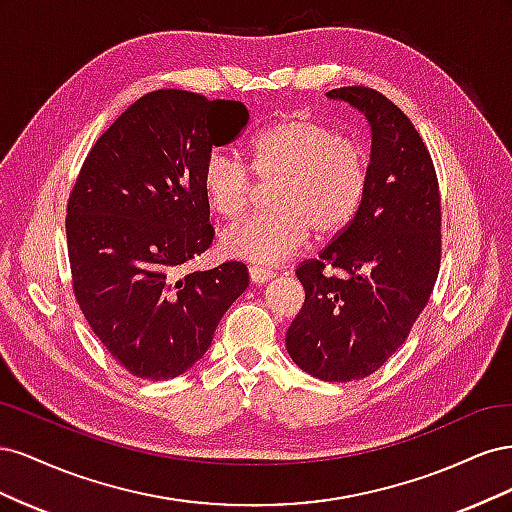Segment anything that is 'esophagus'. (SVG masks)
I'll list each match as a JSON object with an SVG mask.
<instances>
[{"instance_id": "esophagus-1", "label": "esophagus", "mask_w": 512, "mask_h": 512, "mask_svg": "<svg viewBox=\"0 0 512 512\" xmlns=\"http://www.w3.org/2000/svg\"><path fill=\"white\" fill-rule=\"evenodd\" d=\"M275 273L271 269H265V267H250V280L254 284H265L269 280H273Z\"/></svg>"}]
</instances>
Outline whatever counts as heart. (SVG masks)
Masks as SVG:
<instances>
[{
	"label": "heart",
	"instance_id": "1",
	"mask_svg": "<svg viewBox=\"0 0 512 512\" xmlns=\"http://www.w3.org/2000/svg\"><path fill=\"white\" fill-rule=\"evenodd\" d=\"M260 183H273V209L250 215L222 232L228 256L275 265L297 254L312 235L342 232L367 192V156L359 143L327 123L292 115L262 128L250 145V166L226 149H211L203 164L209 207L226 220L239 218Z\"/></svg>",
	"mask_w": 512,
	"mask_h": 512
}]
</instances>
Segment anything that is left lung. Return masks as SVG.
<instances>
[{"instance_id": "1", "label": "left lung", "mask_w": 512, "mask_h": 512, "mask_svg": "<svg viewBox=\"0 0 512 512\" xmlns=\"http://www.w3.org/2000/svg\"><path fill=\"white\" fill-rule=\"evenodd\" d=\"M327 96L369 123L367 192L352 222L299 265L305 303L286 348L314 378L350 382L389 361L425 309L440 271L442 213L436 168L401 108L361 85Z\"/></svg>"}]
</instances>
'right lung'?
<instances>
[{
    "mask_svg": "<svg viewBox=\"0 0 512 512\" xmlns=\"http://www.w3.org/2000/svg\"><path fill=\"white\" fill-rule=\"evenodd\" d=\"M235 100L181 89L138 98L108 128L68 198L72 288L91 331L132 376L170 380L203 359L250 284L243 262L179 275L213 241L203 164L241 134Z\"/></svg>",
    "mask_w": 512,
    "mask_h": 512,
    "instance_id": "add662e5",
    "label": "right lung"
}]
</instances>
